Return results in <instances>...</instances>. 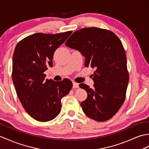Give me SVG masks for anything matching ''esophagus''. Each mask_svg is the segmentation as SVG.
<instances>
[{
  "label": "esophagus",
  "mask_w": 149,
  "mask_h": 149,
  "mask_svg": "<svg viewBox=\"0 0 149 149\" xmlns=\"http://www.w3.org/2000/svg\"><path fill=\"white\" fill-rule=\"evenodd\" d=\"M73 88H79V84L75 82H73Z\"/></svg>",
  "instance_id": "obj_1"
}]
</instances>
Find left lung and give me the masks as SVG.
<instances>
[{
	"label": "left lung",
	"instance_id": "left-lung-1",
	"mask_svg": "<svg viewBox=\"0 0 149 149\" xmlns=\"http://www.w3.org/2000/svg\"><path fill=\"white\" fill-rule=\"evenodd\" d=\"M65 45L81 52L85 58L86 67L96 70L93 78L94 88L79 84L88 93L87 98L81 103L83 112L97 121L110 119L123 104L129 82L121 41L111 31L91 27L76 31Z\"/></svg>",
	"mask_w": 149,
	"mask_h": 149
}]
</instances>
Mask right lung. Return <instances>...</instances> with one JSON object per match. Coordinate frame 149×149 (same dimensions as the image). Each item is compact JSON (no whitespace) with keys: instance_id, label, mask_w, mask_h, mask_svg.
Instances as JSON below:
<instances>
[{"instance_id":"1","label":"right lung","mask_w":149,"mask_h":149,"mask_svg":"<svg viewBox=\"0 0 149 149\" xmlns=\"http://www.w3.org/2000/svg\"><path fill=\"white\" fill-rule=\"evenodd\" d=\"M72 33H34L19 42L14 51L12 76L17 96L26 112L38 121L54 119L61 111V98L72 88L70 79L56 82L45 79L44 74L53 67L54 51Z\"/></svg>"}]
</instances>
